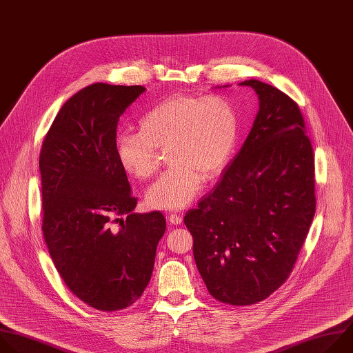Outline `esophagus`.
I'll list each match as a JSON object with an SVG mask.
<instances>
[{"mask_svg": "<svg viewBox=\"0 0 353 353\" xmlns=\"http://www.w3.org/2000/svg\"><path fill=\"white\" fill-rule=\"evenodd\" d=\"M168 223L172 225H179L182 223V217L179 214H170L168 216Z\"/></svg>", "mask_w": 353, "mask_h": 353, "instance_id": "obj_1", "label": "esophagus"}]
</instances>
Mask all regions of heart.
I'll return each mask as SVG.
<instances>
[{
    "label": "heart",
    "mask_w": 353,
    "mask_h": 353,
    "mask_svg": "<svg viewBox=\"0 0 353 353\" xmlns=\"http://www.w3.org/2000/svg\"><path fill=\"white\" fill-rule=\"evenodd\" d=\"M239 115L225 96H174L139 119V132L122 130L115 153L132 178L149 179L167 149L170 168L148 189L146 201L157 210H181L200 192L204 178L219 176L235 153Z\"/></svg>",
    "instance_id": "1"
}]
</instances>
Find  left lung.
I'll return each mask as SVG.
<instances>
[{
	"mask_svg": "<svg viewBox=\"0 0 353 353\" xmlns=\"http://www.w3.org/2000/svg\"><path fill=\"white\" fill-rule=\"evenodd\" d=\"M242 149L183 223L208 292L246 306L285 283L316 213L314 157L298 104L264 82Z\"/></svg>",
	"mask_w": 353,
	"mask_h": 353,
	"instance_id": "8db88e82",
	"label": "left lung"
}]
</instances>
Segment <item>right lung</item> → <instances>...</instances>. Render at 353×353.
<instances>
[{"label":"right lung","instance_id":"obj_1","mask_svg":"<svg viewBox=\"0 0 353 353\" xmlns=\"http://www.w3.org/2000/svg\"><path fill=\"white\" fill-rule=\"evenodd\" d=\"M146 89L93 83L58 111L41 146L43 235L66 287L89 306L115 312L142 296L152 278L160 211L133 213L118 163L119 117Z\"/></svg>","mask_w":353,"mask_h":353}]
</instances>
